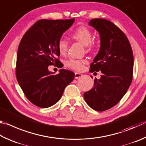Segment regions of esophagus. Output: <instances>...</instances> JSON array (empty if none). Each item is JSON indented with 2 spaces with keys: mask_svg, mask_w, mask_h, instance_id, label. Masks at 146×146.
I'll return each mask as SVG.
<instances>
[{
  "mask_svg": "<svg viewBox=\"0 0 146 146\" xmlns=\"http://www.w3.org/2000/svg\"><path fill=\"white\" fill-rule=\"evenodd\" d=\"M82 76V75L80 73H75V79H78L80 77Z\"/></svg>",
  "mask_w": 146,
  "mask_h": 146,
  "instance_id": "esophagus-1",
  "label": "esophagus"
}]
</instances>
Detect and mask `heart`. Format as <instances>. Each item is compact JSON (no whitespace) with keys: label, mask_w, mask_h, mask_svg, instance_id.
<instances>
[{"label":"heart","mask_w":146,"mask_h":146,"mask_svg":"<svg viewBox=\"0 0 146 146\" xmlns=\"http://www.w3.org/2000/svg\"><path fill=\"white\" fill-rule=\"evenodd\" d=\"M71 38L84 44L87 50H91L94 46L92 41V34L90 29L86 26L81 25L76 28L71 34ZM57 49L61 55L66 54L68 48V44L64 39L60 38L57 41ZM87 63L86 59H70L65 62L66 67L75 71H81L84 68L85 64Z\"/></svg>","instance_id":"obj_1"}]
</instances>
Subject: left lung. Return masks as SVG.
<instances>
[{
    "mask_svg": "<svg viewBox=\"0 0 146 146\" xmlns=\"http://www.w3.org/2000/svg\"><path fill=\"white\" fill-rule=\"evenodd\" d=\"M89 24L99 32V52L90 65V72L101 71L95 78L94 87L84 92L85 101L99 112L110 109L119 102L130 86L133 78V54L128 38L109 20L94 18Z\"/></svg>",
    "mask_w": 146,
    "mask_h": 146,
    "instance_id": "obj_1",
    "label": "left lung"
}]
</instances>
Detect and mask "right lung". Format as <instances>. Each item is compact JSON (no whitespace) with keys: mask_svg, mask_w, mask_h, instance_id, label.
<instances>
[{"mask_svg":"<svg viewBox=\"0 0 146 146\" xmlns=\"http://www.w3.org/2000/svg\"><path fill=\"white\" fill-rule=\"evenodd\" d=\"M75 19L39 20L28 29L17 52L16 76L26 98L37 107L48 108L59 101L75 73L64 69L53 75L48 66L59 63L57 41Z\"/></svg>","mask_w":146,"mask_h":146,"instance_id":"add662e5","label":"right lung"}]
</instances>
